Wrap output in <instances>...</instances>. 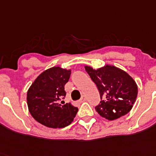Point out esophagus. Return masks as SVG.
I'll return each instance as SVG.
<instances>
[{"label": "esophagus", "instance_id": "obj_1", "mask_svg": "<svg viewBox=\"0 0 156 156\" xmlns=\"http://www.w3.org/2000/svg\"><path fill=\"white\" fill-rule=\"evenodd\" d=\"M86 100V97L85 96H82V98H81V99L80 100H79V102L80 103H82V102H84Z\"/></svg>", "mask_w": 156, "mask_h": 156}]
</instances>
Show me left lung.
<instances>
[{"label":"left lung","mask_w":156,"mask_h":156,"mask_svg":"<svg viewBox=\"0 0 156 156\" xmlns=\"http://www.w3.org/2000/svg\"><path fill=\"white\" fill-rule=\"evenodd\" d=\"M85 69L100 93V104L95 109L101 116L113 120L125 116L132 109L136 100L138 88L128 73L110 65L97 70L86 66Z\"/></svg>","instance_id":"1"}]
</instances>
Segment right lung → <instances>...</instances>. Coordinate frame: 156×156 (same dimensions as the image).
Here are the masks:
<instances>
[{
  "label": "right lung",
  "mask_w": 156,
  "mask_h": 156,
  "mask_svg": "<svg viewBox=\"0 0 156 156\" xmlns=\"http://www.w3.org/2000/svg\"><path fill=\"white\" fill-rule=\"evenodd\" d=\"M71 70L54 66L38 76L27 93L28 110L36 121L52 129L68 126L78 108L60 101L66 96L64 86L69 81Z\"/></svg>",
  "instance_id": "obj_1"
}]
</instances>
